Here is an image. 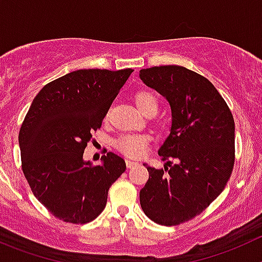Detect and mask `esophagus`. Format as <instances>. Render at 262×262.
<instances>
[{"label":"esophagus","mask_w":262,"mask_h":262,"mask_svg":"<svg viewBox=\"0 0 262 262\" xmlns=\"http://www.w3.org/2000/svg\"><path fill=\"white\" fill-rule=\"evenodd\" d=\"M136 164H138V162H135V161H131V159H126V166L128 167V168H131V167L136 166Z\"/></svg>","instance_id":"esophagus-1"}]
</instances>
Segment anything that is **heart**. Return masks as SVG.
Wrapping results in <instances>:
<instances>
[{
    "label": "heart",
    "mask_w": 262,
    "mask_h": 262,
    "mask_svg": "<svg viewBox=\"0 0 262 262\" xmlns=\"http://www.w3.org/2000/svg\"><path fill=\"white\" fill-rule=\"evenodd\" d=\"M136 104L143 113L148 109H158V95L151 90H141L135 96ZM150 141L148 134H123L114 141V146L121 153L133 158H138L145 153Z\"/></svg>",
    "instance_id": "heart-1"
}]
</instances>
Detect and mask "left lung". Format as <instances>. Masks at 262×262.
<instances>
[{"mask_svg": "<svg viewBox=\"0 0 262 262\" xmlns=\"http://www.w3.org/2000/svg\"><path fill=\"white\" fill-rule=\"evenodd\" d=\"M140 78L170 103L172 126L158 154L162 161H178L159 170L146 167L141 208L159 225H180L203 212L230 179L235 161L233 114L216 87L185 67L141 69Z\"/></svg>", "mask_w": 262, "mask_h": 262, "instance_id": "8db88e82", "label": "left lung"}]
</instances>
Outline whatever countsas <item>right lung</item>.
Here are the masks:
<instances>
[{
  "instance_id": "right-lung-1",
  "label": "right lung",
  "mask_w": 262,
  "mask_h": 262,
  "mask_svg": "<svg viewBox=\"0 0 262 262\" xmlns=\"http://www.w3.org/2000/svg\"><path fill=\"white\" fill-rule=\"evenodd\" d=\"M133 69H79L37 94L19 131L21 170L32 193L64 223L87 224L105 208L108 190L124 172L122 157L83 162V151Z\"/></svg>"
}]
</instances>
